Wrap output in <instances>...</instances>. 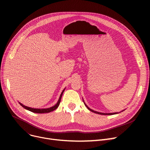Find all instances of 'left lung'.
<instances>
[{"label":"left lung","instance_id":"obj_1","mask_svg":"<svg viewBox=\"0 0 150 150\" xmlns=\"http://www.w3.org/2000/svg\"><path fill=\"white\" fill-rule=\"evenodd\" d=\"M83 102H84V105H85V106L87 107V108L89 110V111H92V112H94V113H96V114H101V115H114V114H118L119 112H114V113H103V112H97V111H93V110H92V109H91V108H89L87 105H86V104L84 103V100H83ZM123 111H125V110H123V111H122L121 112H123ZM120 113V112H119Z\"/></svg>","mask_w":150,"mask_h":150}]
</instances>
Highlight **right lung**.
<instances>
[{
    "instance_id": "add662e5",
    "label": "right lung",
    "mask_w": 150,
    "mask_h": 150,
    "mask_svg": "<svg viewBox=\"0 0 150 150\" xmlns=\"http://www.w3.org/2000/svg\"><path fill=\"white\" fill-rule=\"evenodd\" d=\"M66 89V88H65ZM65 89L63 90L61 93V95L59 96V98L58 99V101H57V103L55 104L53 106H52L50 108H42V109H38V108H30V107H28L27 106H25L23 105V104L21 103L20 102H19V103L23 108H25V109L27 110H28V111L32 112H35V113H39V114H42V113H49V112H50L53 111H54V110H55L56 109L58 108V107L59 106V103H60V101H61V97H62V93L63 92H64Z\"/></svg>"
}]
</instances>
